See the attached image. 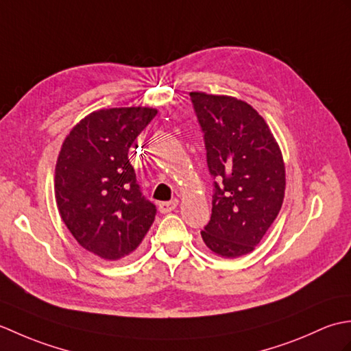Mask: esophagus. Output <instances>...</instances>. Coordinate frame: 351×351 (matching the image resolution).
Listing matches in <instances>:
<instances>
[{
    "label": "esophagus",
    "instance_id": "34e87169",
    "mask_svg": "<svg viewBox=\"0 0 351 351\" xmlns=\"http://www.w3.org/2000/svg\"><path fill=\"white\" fill-rule=\"evenodd\" d=\"M178 206V199H173L170 200V202H161L158 205V210L161 214H167V213H171L173 210H176Z\"/></svg>",
    "mask_w": 351,
    "mask_h": 351
}]
</instances>
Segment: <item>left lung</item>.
I'll use <instances>...</instances> for the list:
<instances>
[{
  "label": "left lung",
  "instance_id": "1",
  "mask_svg": "<svg viewBox=\"0 0 351 351\" xmlns=\"http://www.w3.org/2000/svg\"><path fill=\"white\" fill-rule=\"evenodd\" d=\"M214 176L211 220L200 232L215 255L255 250L278 217L285 196V164L264 117L226 95L191 92Z\"/></svg>",
  "mask_w": 351,
  "mask_h": 351
}]
</instances>
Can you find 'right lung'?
Returning a JSON list of instances; mask_svg holds the SVG:
<instances>
[{
    "label": "right lung",
    "instance_id": "right-lung-1",
    "mask_svg": "<svg viewBox=\"0 0 351 351\" xmlns=\"http://www.w3.org/2000/svg\"><path fill=\"white\" fill-rule=\"evenodd\" d=\"M156 113L149 107L96 110L73 126L58 154V213L81 247L102 259L130 255L155 220L156 208L141 195L128 152Z\"/></svg>",
    "mask_w": 351,
    "mask_h": 351
}]
</instances>
